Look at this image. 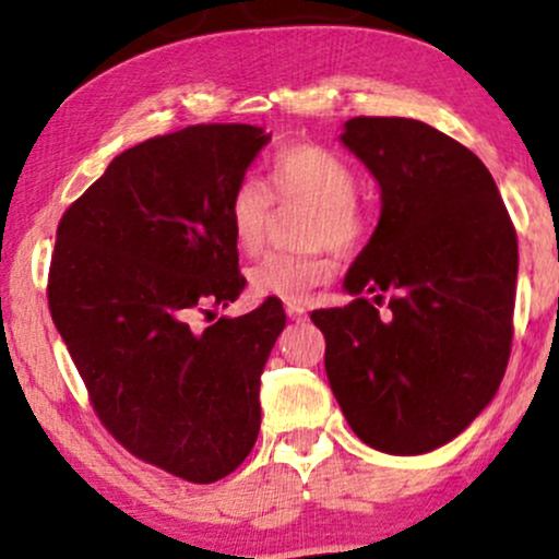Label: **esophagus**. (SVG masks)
I'll return each instance as SVG.
<instances>
[{"mask_svg": "<svg viewBox=\"0 0 559 559\" xmlns=\"http://www.w3.org/2000/svg\"><path fill=\"white\" fill-rule=\"evenodd\" d=\"M286 316L292 320H305L307 318V310L301 305H294V301H288L286 305Z\"/></svg>", "mask_w": 559, "mask_h": 559, "instance_id": "obj_1", "label": "esophagus"}]
</instances>
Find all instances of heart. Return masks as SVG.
Returning a JSON list of instances; mask_svg holds the SVG:
<instances>
[{
	"label": "heart",
	"instance_id": "b5f03b06",
	"mask_svg": "<svg viewBox=\"0 0 559 559\" xmlns=\"http://www.w3.org/2000/svg\"><path fill=\"white\" fill-rule=\"evenodd\" d=\"M267 189L278 202L310 204L301 252H271L249 271V284L260 297L301 301L312 288L331 278L329 247L352 254L368 239L370 221L357 202V173L338 152L320 144H294L273 157ZM271 197L254 178H243L228 202V226L236 247L258 254L271 221Z\"/></svg>",
	"mask_w": 559,
	"mask_h": 559
}]
</instances>
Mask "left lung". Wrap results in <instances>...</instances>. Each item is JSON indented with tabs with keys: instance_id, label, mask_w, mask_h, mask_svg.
<instances>
[{
	"instance_id": "left-lung-1",
	"label": "left lung",
	"mask_w": 559,
	"mask_h": 559,
	"mask_svg": "<svg viewBox=\"0 0 559 559\" xmlns=\"http://www.w3.org/2000/svg\"><path fill=\"white\" fill-rule=\"evenodd\" d=\"M342 141L381 186V221L346 273V307L312 310L325 373L368 447L423 454L497 394L512 349L518 236L486 165L409 118H352Z\"/></svg>"
}]
</instances>
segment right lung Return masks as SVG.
I'll use <instances>...</instances> for the list:
<instances>
[{
    "instance_id": "1",
    "label": "right lung",
    "mask_w": 559,
    "mask_h": 559,
    "mask_svg": "<svg viewBox=\"0 0 559 559\" xmlns=\"http://www.w3.org/2000/svg\"><path fill=\"white\" fill-rule=\"evenodd\" d=\"M271 141L199 123L107 165L62 215L49 312L96 418L133 457L191 484L234 473L260 433V376L286 312L267 297L217 318L247 286L228 202Z\"/></svg>"
}]
</instances>
